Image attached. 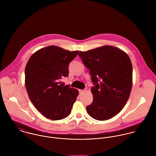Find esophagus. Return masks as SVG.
I'll use <instances>...</instances> for the list:
<instances>
[{
	"label": "esophagus",
	"instance_id": "1",
	"mask_svg": "<svg viewBox=\"0 0 156 156\" xmlns=\"http://www.w3.org/2000/svg\"><path fill=\"white\" fill-rule=\"evenodd\" d=\"M85 91H86L85 90H79L80 93H83V92H85Z\"/></svg>",
	"mask_w": 156,
	"mask_h": 156
}]
</instances>
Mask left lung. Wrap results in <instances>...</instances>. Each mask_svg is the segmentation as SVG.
<instances>
[{
  "mask_svg": "<svg viewBox=\"0 0 156 156\" xmlns=\"http://www.w3.org/2000/svg\"><path fill=\"white\" fill-rule=\"evenodd\" d=\"M79 56L90 70L94 86L91 88L92 103L86 107L94 119L105 121L118 114L126 103L133 84V67L129 56L121 49L109 45Z\"/></svg>",
  "mask_w": 156,
  "mask_h": 156,
  "instance_id": "left-lung-1",
  "label": "left lung"
}]
</instances>
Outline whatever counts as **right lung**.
<instances>
[{"label":"right lung","instance_id":"obj_1","mask_svg":"<svg viewBox=\"0 0 156 156\" xmlns=\"http://www.w3.org/2000/svg\"><path fill=\"white\" fill-rule=\"evenodd\" d=\"M78 54L57 46H49L34 53L25 67V87L29 98L42 115L61 120L71 113L78 90L64 86L62 79L69 75L68 66Z\"/></svg>","mask_w":156,"mask_h":156}]
</instances>
